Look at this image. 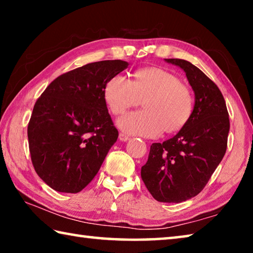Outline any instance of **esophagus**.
I'll return each instance as SVG.
<instances>
[{
	"instance_id": "1",
	"label": "esophagus",
	"mask_w": 253,
	"mask_h": 253,
	"mask_svg": "<svg viewBox=\"0 0 253 253\" xmlns=\"http://www.w3.org/2000/svg\"><path fill=\"white\" fill-rule=\"evenodd\" d=\"M119 139H121L122 142H127V140H129V136L124 134V132H121V134H119Z\"/></svg>"
}]
</instances>
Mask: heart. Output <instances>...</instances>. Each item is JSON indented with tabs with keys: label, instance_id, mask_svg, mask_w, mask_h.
<instances>
[{
	"label": "heart",
	"instance_id": "1",
	"mask_svg": "<svg viewBox=\"0 0 253 253\" xmlns=\"http://www.w3.org/2000/svg\"><path fill=\"white\" fill-rule=\"evenodd\" d=\"M102 97L114 116H121L142 101V111L128 114L117 125L127 134L143 137L181 130L194 110L191 89L177 76L156 67L136 70L128 80L113 77L105 84Z\"/></svg>",
	"mask_w": 253,
	"mask_h": 253
}]
</instances>
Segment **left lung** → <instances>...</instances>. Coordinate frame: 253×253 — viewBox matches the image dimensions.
Masks as SVG:
<instances>
[{"instance_id":"obj_1","label":"left lung","mask_w":253,"mask_h":253,"mask_svg":"<svg viewBox=\"0 0 253 253\" xmlns=\"http://www.w3.org/2000/svg\"><path fill=\"white\" fill-rule=\"evenodd\" d=\"M185 72L194 91V110L172 138L154 143L140 175L158 202L181 203L198 195L223 158L230 130L220 89L198 67L182 59H164Z\"/></svg>"}]
</instances>
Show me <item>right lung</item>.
Returning a JSON list of instances; mask_svg holds the SVG:
<instances>
[{
  "instance_id": "obj_1",
  "label": "right lung",
  "mask_w": 253,
  "mask_h": 253,
  "mask_svg": "<svg viewBox=\"0 0 253 253\" xmlns=\"http://www.w3.org/2000/svg\"><path fill=\"white\" fill-rule=\"evenodd\" d=\"M126 68L123 60L88 63L59 76L37 100L28 126L30 154L36 172L54 191L80 192L116 143L102 89Z\"/></svg>"
}]
</instances>
